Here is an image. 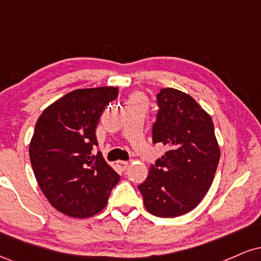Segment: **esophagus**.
<instances>
[{"mask_svg": "<svg viewBox=\"0 0 261 261\" xmlns=\"http://www.w3.org/2000/svg\"><path fill=\"white\" fill-rule=\"evenodd\" d=\"M127 164H128L127 162H125V161H119V162H116V167H118L119 170H121V172H124V170L126 169Z\"/></svg>", "mask_w": 261, "mask_h": 261, "instance_id": "obj_1", "label": "esophagus"}]
</instances>
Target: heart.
<instances>
[{"mask_svg":"<svg viewBox=\"0 0 261 261\" xmlns=\"http://www.w3.org/2000/svg\"><path fill=\"white\" fill-rule=\"evenodd\" d=\"M130 101H142V98H141V97H140V95L135 94V95H133V97H131V99H130Z\"/></svg>","mask_w":261,"mask_h":261,"instance_id":"b5f03b06","label":"heart"}]
</instances>
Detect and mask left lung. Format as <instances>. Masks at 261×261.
Instances as JSON below:
<instances>
[{
    "mask_svg": "<svg viewBox=\"0 0 261 261\" xmlns=\"http://www.w3.org/2000/svg\"><path fill=\"white\" fill-rule=\"evenodd\" d=\"M152 126L153 143L168 151L149 167L139 190L145 207L157 217H178L194 210L215 178L220 147L211 116L187 93L162 88Z\"/></svg>",
    "mask_w": 261,
    "mask_h": 261,
    "instance_id": "left-lung-1",
    "label": "left lung"
}]
</instances>
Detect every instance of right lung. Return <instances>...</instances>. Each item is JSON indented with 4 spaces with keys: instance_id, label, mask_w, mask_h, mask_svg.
<instances>
[{
    "instance_id": "add662e5",
    "label": "right lung",
    "mask_w": 261,
    "mask_h": 261,
    "mask_svg": "<svg viewBox=\"0 0 261 261\" xmlns=\"http://www.w3.org/2000/svg\"><path fill=\"white\" fill-rule=\"evenodd\" d=\"M118 87L76 89L44 110L35 124L29 157L49 202L67 216L87 218L106 207L119 176L101 157L95 128Z\"/></svg>"
}]
</instances>
